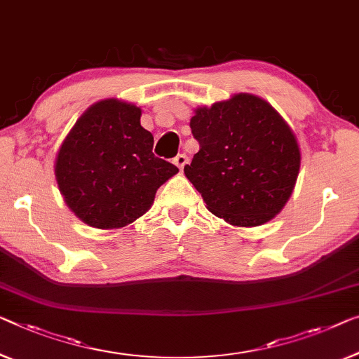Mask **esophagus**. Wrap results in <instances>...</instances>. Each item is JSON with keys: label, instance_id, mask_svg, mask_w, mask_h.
Instances as JSON below:
<instances>
[{"label": "esophagus", "instance_id": "esophagus-1", "mask_svg": "<svg viewBox=\"0 0 359 359\" xmlns=\"http://www.w3.org/2000/svg\"><path fill=\"white\" fill-rule=\"evenodd\" d=\"M187 161H189V158H187V154H184V153H180V154H177V156L174 158V164L177 165L180 170L184 169V165L187 164Z\"/></svg>", "mask_w": 359, "mask_h": 359}]
</instances>
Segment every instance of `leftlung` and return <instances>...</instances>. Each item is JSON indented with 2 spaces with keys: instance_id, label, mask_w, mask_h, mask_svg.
Listing matches in <instances>:
<instances>
[{
  "instance_id": "8db88e82",
  "label": "left lung",
  "mask_w": 359,
  "mask_h": 359,
  "mask_svg": "<svg viewBox=\"0 0 359 359\" xmlns=\"http://www.w3.org/2000/svg\"><path fill=\"white\" fill-rule=\"evenodd\" d=\"M200 143L184 172L208 210L238 227L271 221L290 198L299 170L297 138L264 100L238 93L190 121Z\"/></svg>"
}]
</instances>
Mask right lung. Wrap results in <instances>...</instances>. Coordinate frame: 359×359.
<instances>
[{"label": "right lung", "instance_id": "obj_1", "mask_svg": "<svg viewBox=\"0 0 359 359\" xmlns=\"http://www.w3.org/2000/svg\"><path fill=\"white\" fill-rule=\"evenodd\" d=\"M142 111L104 100L83 112L56 159V180L67 206L85 224L124 227L145 214L177 165L153 154Z\"/></svg>", "mask_w": 359, "mask_h": 359}]
</instances>
